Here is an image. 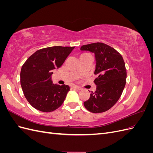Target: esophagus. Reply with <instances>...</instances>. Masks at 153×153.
Returning <instances> with one entry per match:
<instances>
[{"label":"esophagus","instance_id":"obj_1","mask_svg":"<svg viewBox=\"0 0 153 153\" xmlns=\"http://www.w3.org/2000/svg\"><path fill=\"white\" fill-rule=\"evenodd\" d=\"M71 89H74V90L79 91V90L81 89V88L79 87H78V86H76V85H73V86L71 87Z\"/></svg>","mask_w":153,"mask_h":153}]
</instances>
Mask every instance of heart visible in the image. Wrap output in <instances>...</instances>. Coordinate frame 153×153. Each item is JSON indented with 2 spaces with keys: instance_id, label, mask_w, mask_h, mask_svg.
<instances>
[{
  "instance_id": "1",
  "label": "heart",
  "mask_w": 153,
  "mask_h": 153,
  "mask_svg": "<svg viewBox=\"0 0 153 153\" xmlns=\"http://www.w3.org/2000/svg\"><path fill=\"white\" fill-rule=\"evenodd\" d=\"M89 55V53H82V54L80 55V57L86 56V55Z\"/></svg>"
}]
</instances>
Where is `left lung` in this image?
Segmentation results:
<instances>
[{
    "instance_id": "1",
    "label": "left lung",
    "mask_w": 153,
    "mask_h": 153,
    "mask_svg": "<svg viewBox=\"0 0 153 153\" xmlns=\"http://www.w3.org/2000/svg\"><path fill=\"white\" fill-rule=\"evenodd\" d=\"M81 50L94 53L96 58L94 82L96 90L91 92L84 106L92 113L108 110L121 97L126 82V69L122 55L110 46L94 43L80 47Z\"/></svg>"
}]
</instances>
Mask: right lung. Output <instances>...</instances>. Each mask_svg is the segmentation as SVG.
Here are the masks:
<instances>
[{
	"instance_id": "obj_1",
	"label": "right lung",
	"mask_w": 153,
	"mask_h": 153,
	"mask_svg": "<svg viewBox=\"0 0 153 153\" xmlns=\"http://www.w3.org/2000/svg\"><path fill=\"white\" fill-rule=\"evenodd\" d=\"M74 47L54 46L37 50L23 64L20 84L28 102L37 110L50 112L63 103L68 85L53 84V70L61 67Z\"/></svg>"
}]
</instances>
